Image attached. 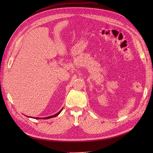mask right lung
<instances>
[{
    "label": "right lung",
    "mask_w": 153,
    "mask_h": 153,
    "mask_svg": "<svg viewBox=\"0 0 153 153\" xmlns=\"http://www.w3.org/2000/svg\"><path fill=\"white\" fill-rule=\"evenodd\" d=\"M62 111V110L59 112V113H56V114H54V115H53V116H48V117H43V118H39V117H36V119H50V118H53V117H56V116H58L60 113H61V111ZM27 117H28V116H27ZM33 118V117H32ZM34 118H35V117H34Z\"/></svg>",
    "instance_id": "add662e5"
}]
</instances>
